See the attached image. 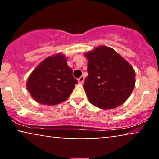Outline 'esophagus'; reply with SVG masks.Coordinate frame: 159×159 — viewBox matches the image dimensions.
<instances>
[{
  "label": "esophagus",
  "mask_w": 159,
  "mask_h": 159,
  "mask_svg": "<svg viewBox=\"0 0 159 159\" xmlns=\"http://www.w3.org/2000/svg\"><path fill=\"white\" fill-rule=\"evenodd\" d=\"M84 76H81V77L78 79V81L79 84H82L84 82Z\"/></svg>",
  "instance_id": "obj_1"
}]
</instances>
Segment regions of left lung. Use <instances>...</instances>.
<instances>
[{
	"label": "left lung",
	"mask_w": 159,
	"mask_h": 159,
	"mask_svg": "<svg viewBox=\"0 0 159 159\" xmlns=\"http://www.w3.org/2000/svg\"><path fill=\"white\" fill-rule=\"evenodd\" d=\"M88 75L84 83L89 102L101 109L123 105L135 85L132 66L113 48L99 46L85 54Z\"/></svg>",
	"instance_id": "left-lung-1"
}]
</instances>
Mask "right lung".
<instances>
[{"instance_id":"right-lung-1","label":"right lung","mask_w":159,"mask_h":159,"mask_svg":"<svg viewBox=\"0 0 159 159\" xmlns=\"http://www.w3.org/2000/svg\"><path fill=\"white\" fill-rule=\"evenodd\" d=\"M78 81L63 54L49 57L29 76L27 88L36 102L55 105L69 97Z\"/></svg>"}]
</instances>
